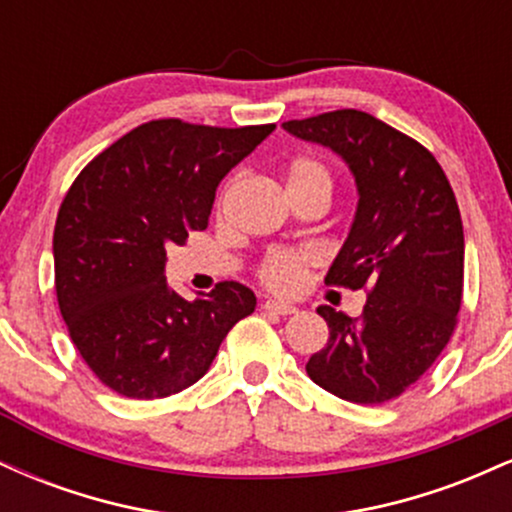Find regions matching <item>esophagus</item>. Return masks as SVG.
<instances>
[{"instance_id":"obj_1","label":"esophagus","mask_w":512,"mask_h":512,"mask_svg":"<svg viewBox=\"0 0 512 512\" xmlns=\"http://www.w3.org/2000/svg\"><path fill=\"white\" fill-rule=\"evenodd\" d=\"M262 308L269 310V313H274V315H293V313H298L296 305L281 303V301H264Z\"/></svg>"}]
</instances>
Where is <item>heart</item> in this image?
Segmentation results:
<instances>
[{
  "instance_id": "b5f03b06",
  "label": "heart",
  "mask_w": 512,
  "mask_h": 512,
  "mask_svg": "<svg viewBox=\"0 0 512 512\" xmlns=\"http://www.w3.org/2000/svg\"><path fill=\"white\" fill-rule=\"evenodd\" d=\"M298 185H325L332 187L330 170L317 158H298L289 168V187ZM317 262L315 250L310 248H279L269 250L262 257L257 276L267 289L276 293H293L301 289L308 269Z\"/></svg>"
}]
</instances>
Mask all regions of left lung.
<instances>
[{
	"mask_svg": "<svg viewBox=\"0 0 512 512\" xmlns=\"http://www.w3.org/2000/svg\"><path fill=\"white\" fill-rule=\"evenodd\" d=\"M281 127L332 149L354 175V223L325 281L370 289L356 320L317 308L330 339L305 370L346 402H390L433 366L457 325L464 233L455 192L431 151L361 110Z\"/></svg>",
	"mask_w": 512,
	"mask_h": 512,
	"instance_id": "left-lung-1",
	"label": "left lung"
}]
</instances>
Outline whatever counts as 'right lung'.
<instances>
[{"label":"right lung","mask_w":512,"mask_h":512,"mask_svg":"<svg viewBox=\"0 0 512 512\" xmlns=\"http://www.w3.org/2000/svg\"><path fill=\"white\" fill-rule=\"evenodd\" d=\"M274 125H139L93 158L57 214L55 291L86 366L117 395L158 399L195 385L257 298L221 281L185 301L166 284V248L209 223L216 187Z\"/></svg>","instance_id":"right-lung-1"}]
</instances>
